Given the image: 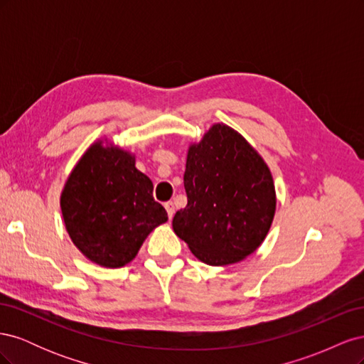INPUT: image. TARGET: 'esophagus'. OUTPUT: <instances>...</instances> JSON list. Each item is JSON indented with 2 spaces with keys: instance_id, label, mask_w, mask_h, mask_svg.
I'll list each match as a JSON object with an SVG mask.
<instances>
[{
  "instance_id": "esophagus-1",
  "label": "esophagus",
  "mask_w": 364,
  "mask_h": 364,
  "mask_svg": "<svg viewBox=\"0 0 364 364\" xmlns=\"http://www.w3.org/2000/svg\"><path fill=\"white\" fill-rule=\"evenodd\" d=\"M164 206H165V209H167L168 218L171 220V218H173V215H174V213H176V209H174V203H173V202H167V203H165Z\"/></svg>"
}]
</instances>
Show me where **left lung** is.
Returning <instances> with one entry per match:
<instances>
[{"mask_svg":"<svg viewBox=\"0 0 364 364\" xmlns=\"http://www.w3.org/2000/svg\"><path fill=\"white\" fill-rule=\"evenodd\" d=\"M185 208L176 235L209 266L243 261L266 238L277 209L272 173L238 132L214 124L186 156Z\"/></svg>","mask_w":364,"mask_h":364,"instance_id":"8db88e82","label":"left lung"}]
</instances>
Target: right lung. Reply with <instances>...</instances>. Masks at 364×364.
Instances as JSON below:
<instances>
[{
	"label": "right lung",
	"instance_id": "obj_1",
	"mask_svg": "<svg viewBox=\"0 0 364 364\" xmlns=\"http://www.w3.org/2000/svg\"><path fill=\"white\" fill-rule=\"evenodd\" d=\"M65 226L75 247L103 267L118 269L136 257L147 235L168 220L153 199V183L119 147L87 149L60 197Z\"/></svg>",
	"mask_w": 364,
	"mask_h": 364
}]
</instances>
